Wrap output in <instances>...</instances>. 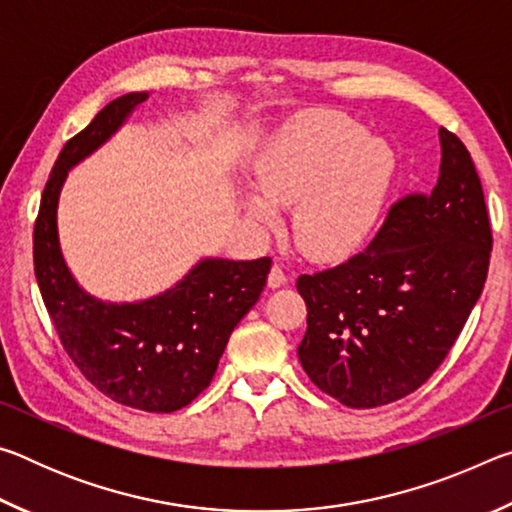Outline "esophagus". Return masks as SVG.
<instances>
[{"label":"esophagus","instance_id":"esophagus-1","mask_svg":"<svg viewBox=\"0 0 512 512\" xmlns=\"http://www.w3.org/2000/svg\"><path fill=\"white\" fill-rule=\"evenodd\" d=\"M287 282H289V277H287V273H284V268L273 264L271 273H268V287H271V289H280V287H284V284H287Z\"/></svg>","mask_w":512,"mask_h":512}]
</instances>
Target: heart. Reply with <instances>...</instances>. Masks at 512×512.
Here are the masks:
<instances>
[{"instance_id":"obj_1","label":"heart","mask_w":512,"mask_h":512,"mask_svg":"<svg viewBox=\"0 0 512 512\" xmlns=\"http://www.w3.org/2000/svg\"><path fill=\"white\" fill-rule=\"evenodd\" d=\"M395 155L359 126L318 117L268 146L255 167L259 192L241 194L250 219L280 223L293 207V237L309 257L343 259L363 246L393 185Z\"/></svg>"}]
</instances>
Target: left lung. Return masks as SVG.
<instances>
[{"label": "left lung", "mask_w": 512, "mask_h": 512, "mask_svg": "<svg viewBox=\"0 0 512 512\" xmlns=\"http://www.w3.org/2000/svg\"><path fill=\"white\" fill-rule=\"evenodd\" d=\"M440 176L397 201L366 250L298 277L307 332L298 357L350 409L402 400L427 381L479 300L492 230L470 151L440 128Z\"/></svg>", "instance_id": "left-lung-1"}]
</instances>
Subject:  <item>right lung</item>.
Masks as SVG:
<instances>
[{
    "instance_id": "obj_1",
    "label": "right lung",
    "mask_w": 512,
    "mask_h": 512,
    "mask_svg": "<svg viewBox=\"0 0 512 512\" xmlns=\"http://www.w3.org/2000/svg\"><path fill=\"white\" fill-rule=\"evenodd\" d=\"M146 99V92H131L110 101L63 146L42 192L33 268L60 343L83 377L112 402L171 413L210 386L232 329L262 296L271 257H205L176 287L121 305L94 298L76 284L58 241L60 189L67 171L108 142Z\"/></svg>"
}]
</instances>
